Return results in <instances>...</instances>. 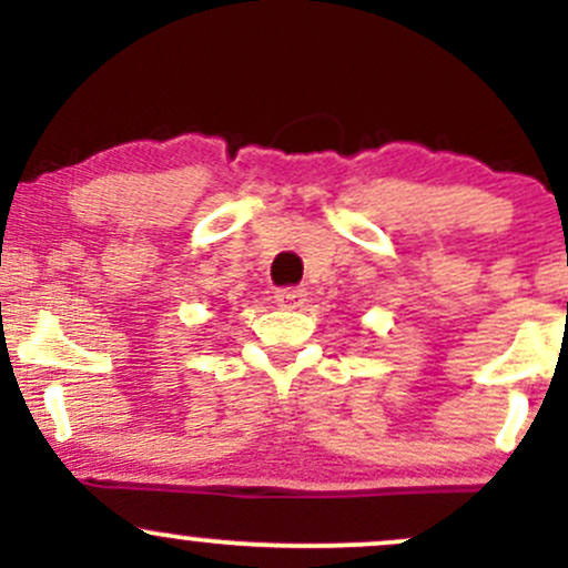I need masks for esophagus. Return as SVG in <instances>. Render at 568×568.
<instances>
[{
    "label": "esophagus",
    "mask_w": 568,
    "mask_h": 568,
    "mask_svg": "<svg viewBox=\"0 0 568 568\" xmlns=\"http://www.w3.org/2000/svg\"><path fill=\"white\" fill-rule=\"evenodd\" d=\"M275 304L280 310H298L306 304V291L304 288H280L275 293Z\"/></svg>",
    "instance_id": "1"
}]
</instances>
